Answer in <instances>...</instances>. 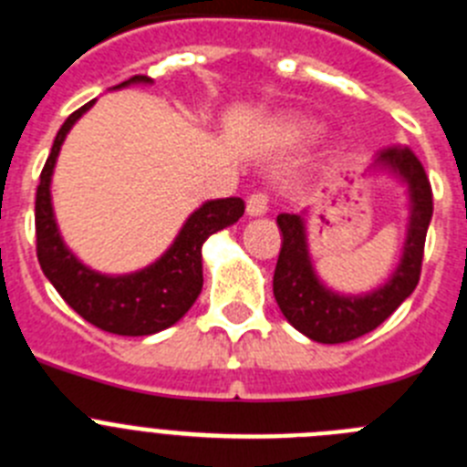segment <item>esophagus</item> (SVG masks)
Segmentation results:
<instances>
[{
	"label": "esophagus",
	"instance_id": "esophagus-1",
	"mask_svg": "<svg viewBox=\"0 0 467 467\" xmlns=\"http://www.w3.org/2000/svg\"><path fill=\"white\" fill-rule=\"evenodd\" d=\"M245 208H247V214H250V217H259V214H264L266 210H269V196H266L264 192L250 193V196H247Z\"/></svg>",
	"mask_w": 467,
	"mask_h": 467
}]
</instances>
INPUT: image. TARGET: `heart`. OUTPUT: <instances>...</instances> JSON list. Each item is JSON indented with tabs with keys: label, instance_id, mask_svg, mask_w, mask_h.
I'll use <instances>...</instances> for the list:
<instances>
[{
	"label": "heart",
	"instance_id": "1",
	"mask_svg": "<svg viewBox=\"0 0 467 467\" xmlns=\"http://www.w3.org/2000/svg\"><path fill=\"white\" fill-rule=\"evenodd\" d=\"M285 133L290 135L292 140H304V138H311V135H316L317 126L311 121V119H292V121L285 126Z\"/></svg>",
	"mask_w": 467,
	"mask_h": 467
}]
</instances>
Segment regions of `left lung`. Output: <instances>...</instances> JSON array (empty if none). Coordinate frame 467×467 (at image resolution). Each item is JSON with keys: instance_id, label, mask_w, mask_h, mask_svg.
<instances>
[{"instance_id": "left-lung-1", "label": "left lung", "mask_w": 467, "mask_h": 467, "mask_svg": "<svg viewBox=\"0 0 467 467\" xmlns=\"http://www.w3.org/2000/svg\"><path fill=\"white\" fill-rule=\"evenodd\" d=\"M374 168L393 172L410 189V226L402 259L383 287L360 296L337 295L320 283L311 264L304 214H278L283 234L274 274V296L287 323L317 344H344L372 332L416 290L423 264L428 224L432 217V189L410 147H386Z\"/></svg>"}]
</instances>
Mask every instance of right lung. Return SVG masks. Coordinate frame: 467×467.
Listing matches in <instances>:
<instances>
[{
    "label": "right lung",
    "instance_id": "1",
    "mask_svg": "<svg viewBox=\"0 0 467 467\" xmlns=\"http://www.w3.org/2000/svg\"><path fill=\"white\" fill-rule=\"evenodd\" d=\"M130 84H151L150 77H130L114 88ZM95 100L69 114L53 140L44 171L39 177L35 201L36 259L41 271L53 283L57 295L74 311L95 327L121 337H147L175 325L201 295L203 287V257L201 247L205 238L236 224L245 213L243 198H217L208 201L189 214L182 231L172 245L154 264L126 275H105L88 269L67 250L60 238L51 205V175L69 128L79 121Z\"/></svg>",
    "mask_w": 467,
    "mask_h": 467
}]
</instances>
